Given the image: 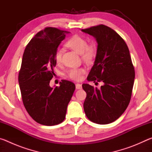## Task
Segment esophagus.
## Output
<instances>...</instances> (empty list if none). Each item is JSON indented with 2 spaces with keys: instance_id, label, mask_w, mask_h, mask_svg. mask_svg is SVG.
<instances>
[{
  "instance_id": "34e87169",
  "label": "esophagus",
  "mask_w": 152,
  "mask_h": 152,
  "mask_svg": "<svg viewBox=\"0 0 152 152\" xmlns=\"http://www.w3.org/2000/svg\"><path fill=\"white\" fill-rule=\"evenodd\" d=\"M76 89H82V84H78V83H77L76 84Z\"/></svg>"
}]
</instances>
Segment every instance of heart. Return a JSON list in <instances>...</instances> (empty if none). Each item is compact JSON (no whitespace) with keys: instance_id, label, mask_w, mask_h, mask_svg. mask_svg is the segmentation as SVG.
I'll use <instances>...</instances> for the list:
<instances>
[{"instance_id":"1","label":"heart","mask_w":152,"mask_h":152,"mask_svg":"<svg viewBox=\"0 0 152 152\" xmlns=\"http://www.w3.org/2000/svg\"><path fill=\"white\" fill-rule=\"evenodd\" d=\"M66 45L81 53L82 58L86 62H91L96 57V48L94 44H88L85 38L78 35H74L66 42ZM54 59L57 64L61 62V51L60 49L56 50L54 53ZM85 73L84 68H74L69 70L66 73V76L73 80H80L82 75Z\"/></svg>"}]
</instances>
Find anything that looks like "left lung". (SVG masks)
Segmentation results:
<instances>
[{"instance_id":"obj_1","label":"left lung","mask_w":152,"mask_h":152,"mask_svg":"<svg viewBox=\"0 0 152 152\" xmlns=\"http://www.w3.org/2000/svg\"><path fill=\"white\" fill-rule=\"evenodd\" d=\"M82 31L94 37L98 43L96 59L87 80L104 82L100 89L82 84L86 92L84 112L92 122L109 124L119 118L129 104L134 66L124 39L111 28L99 25Z\"/></svg>"}]
</instances>
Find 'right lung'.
Instances as JSON below:
<instances>
[{
  "mask_svg": "<svg viewBox=\"0 0 152 152\" xmlns=\"http://www.w3.org/2000/svg\"><path fill=\"white\" fill-rule=\"evenodd\" d=\"M65 31L45 27L27 45L19 72L23 103L29 115L43 125L60 124L65 119L67 107L76 86L61 80L60 86H50L56 65L55 51L66 37Z\"/></svg>",
  "mask_w": 152,
  "mask_h": 152,
  "instance_id": "obj_1",
  "label": "right lung"
}]
</instances>
